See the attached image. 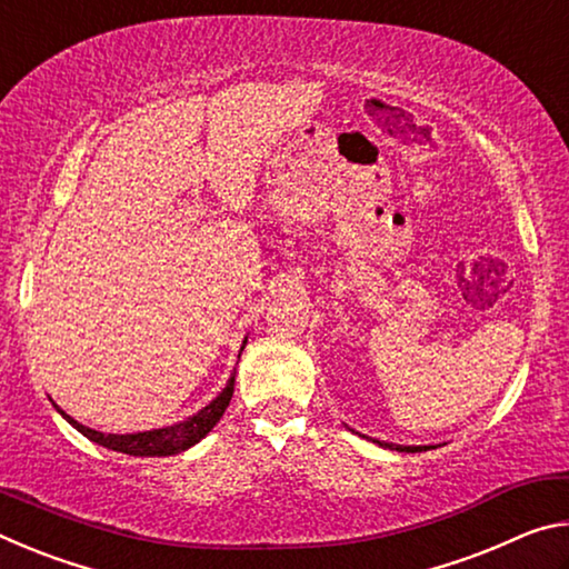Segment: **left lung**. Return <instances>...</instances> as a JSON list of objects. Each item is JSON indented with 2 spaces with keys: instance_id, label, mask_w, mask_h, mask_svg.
I'll return each mask as SVG.
<instances>
[{
  "instance_id": "8db88e82",
  "label": "left lung",
  "mask_w": 569,
  "mask_h": 569,
  "mask_svg": "<svg viewBox=\"0 0 569 569\" xmlns=\"http://www.w3.org/2000/svg\"><path fill=\"white\" fill-rule=\"evenodd\" d=\"M373 441H377V445H379V447H387V449H397V451H411V455H413V451H427V449H431V447H401V445H389V441H387V445H383V441H379V439H373Z\"/></svg>"
}]
</instances>
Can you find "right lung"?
I'll list each match as a JSON object with an SVG mask.
<instances>
[{"label":"right lung","instance_id":"obj_1","mask_svg":"<svg viewBox=\"0 0 569 569\" xmlns=\"http://www.w3.org/2000/svg\"><path fill=\"white\" fill-rule=\"evenodd\" d=\"M246 341H243V346H240V351L246 349ZM238 359H240V353H238ZM233 383H236V371L230 373L226 389L220 391L218 397L210 401L208 407L200 409L198 413H192V417H188L186 421L172 423V427L138 431V435H102V431H94L90 427H84V423L74 421L70 413H64L54 401L52 403H54V409L60 411L77 431H80V435L94 441V445L108 447L112 451H122V455H130V457H170V455H178V451L190 449L192 445H198V441L216 427L220 417H223V411L228 409L230 397H233Z\"/></svg>","mask_w":569,"mask_h":569}]
</instances>
